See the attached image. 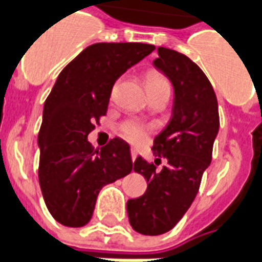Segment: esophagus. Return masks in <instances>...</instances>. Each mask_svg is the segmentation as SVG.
Segmentation results:
<instances>
[{"label": "esophagus", "mask_w": 262, "mask_h": 262, "mask_svg": "<svg viewBox=\"0 0 262 262\" xmlns=\"http://www.w3.org/2000/svg\"><path fill=\"white\" fill-rule=\"evenodd\" d=\"M130 157H132V161L136 160L137 157V151L136 150H130Z\"/></svg>", "instance_id": "1"}]
</instances>
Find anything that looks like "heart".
Masks as SVG:
<instances>
[{"instance_id":"heart-1","label":"heart","mask_w":262,"mask_h":262,"mask_svg":"<svg viewBox=\"0 0 262 262\" xmlns=\"http://www.w3.org/2000/svg\"><path fill=\"white\" fill-rule=\"evenodd\" d=\"M146 82H147V89H154V87H161V86H169V82L161 72L157 71H150L146 75ZM116 92V83L112 86L111 89V98L115 96ZM122 137H125L126 140L130 141L132 144H143L147 140V137L150 135L151 127L146 123L139 121H126L123 122L119 127Z\"/></svg>"}]
</instances>
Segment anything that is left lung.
<instances>
[{
	"instance_id": "8db88e82",
	"label": "left lung",
	"mask_w": 262,
	"mask_h": 262,
	"mask_svg": "<svg viewBox=\"0 0 262 262\" xmlns=\"http://www.w3.org/2000/svg\"><path fill=\"white\" fill-rule=\"evenodd\" d=\"M157 52L154 65L173 84V112L154 139L151 150L157 160L148 162L137 157L135 161L133 170L146 178L147 190L126 205L132 228L148 236L170 230L189 210L211 164L220 129L216 96L200 67L175 50L158 47ZM162 158L167 165L157 171Z\"/></svg>"
}]
</instances>
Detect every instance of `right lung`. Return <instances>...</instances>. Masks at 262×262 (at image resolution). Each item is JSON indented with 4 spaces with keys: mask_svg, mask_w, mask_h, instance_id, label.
I'll list each match as a JSON object with an SVG mask.
<instances>
[{
    "mask_svg": "<svg viewBox=\"0 0 262 262\" xmlns=\"http://www.w3.org/2000/svg\"><path fill=\"white\" fill-rule=\"evenodd\" d=\"M154 50L144 42H97L59 73L44 102L38 132V182L59 224L84 226L102 187L130 173L126 141L115 137L94 150L87 136L106 114L116 79Z\"/></svg>",
    "mask_w": 262,
    "mask_h": 262,
    "instance_id": "right-lung-1",
    "label": "right lung"
}]
</instances>
